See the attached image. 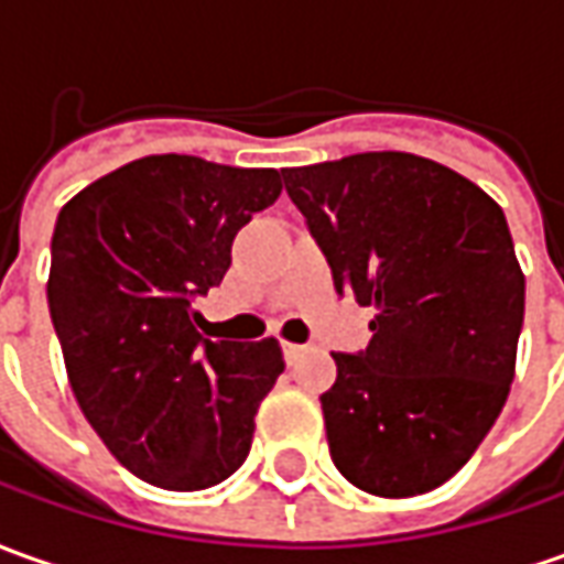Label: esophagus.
<instances>
[{"instance_id":"esophagus-1","label":"esophagus","mask_w":564,"mask_h":564,"mask_svg":"<svg viewBox=\"0 0 564 564\" xmlns=\"http://www.w3.org/2000/svg\"><path fill=\"white\" fill-rule=\"evenodd\" d=\"M302 351H308V346H299V343H283V355H286V361L290 364L296 361Z\"/></svg>"}]
</instances>
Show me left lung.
<instances>
[{
	"mask_svg": "<svg viewBox=\"0 0 564 564\" xmlns=\"http://www.w3.org/2000/svg\"><path fill=\"white\" fill-rule=\"evenodd\" d=\"M339 296L373 308L361 355H333L321 398L336 469L377 497L457 475L516 377L524 274L507 216L478 185L404 151L281 170Z\"/></svg>",
	"mask_w": 564,
	"mask_h": 564,
	"instance_id": "1",
	"label": "left lung"
}]
</instances>
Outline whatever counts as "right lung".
I'll use <instances>...</instances> for the list:
<instances>
[{"label":"right lung","instance_id":"right-lung-1","mask_svg":"<svg viewBox=\"0 0 564 564\" xmlns=\"http://www.w3.org/2000/svg\"><path fill=\"white\" fill-rule=\"evenodd\" d=\"M281 191L278 170L153 153L57 213L48 312L67 379L107 451L148 485L203 491L250 454L281 343L203 339L194 302L225 278L234 234Z\"/></svg>","mask_w":564,"mask_h":564}]
</instances>
